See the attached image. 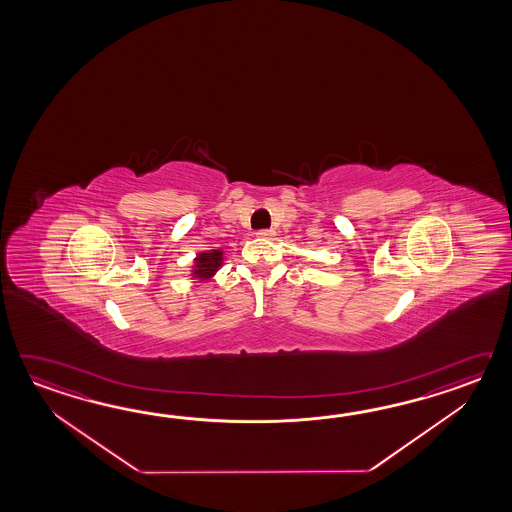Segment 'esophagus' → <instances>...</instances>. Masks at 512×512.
Returning a JSON list of instances; mask_svg holds the SVG:
<instances>
[{"label": "esophagus", "mask_w": 512, "mask_h": 512, "mask_svg": "<svg viewBox=\"0 0 512 512\" xmlns=\"http://www.w3.org/2000/svg\"><path fill=\"white\" fill-rule=\"evenodd\" d=\"M256 236H258V238H263V240H271V238L276 236V232L272 229H263L258 230V232H256Z\"/></svg>", "instance_id": "1"}]
</instances>
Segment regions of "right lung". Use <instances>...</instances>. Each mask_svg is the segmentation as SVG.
Listing matches in <instances>:
<instances>
[{"label": "right lung", "instance_id": "1", "mask_svg": "<svg viewBox=\"0 0 512 512\" xmlns=\"http://www.w3.org/2000/svg\"><path fill=\"white\" fill-rule=\"evenodd\" d=\"M196 263L192 276L197 280H210L218 272L221 263H223V251L201 252L197 254Z\"/></svg>", "mask_w": 512, "mask_h": 512}]
</instances>
